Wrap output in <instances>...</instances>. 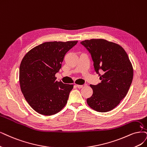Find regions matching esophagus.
Instances as JSON below:
<instances>
[{"label": "esophagus", "mask_w": 147, "mask_h": 147, "mask_svg": "<svg viewBox=\"0 0 147 147\" xmlns=\"http://www.w3.org/2000/svg\"><path fill=\"white\" fill-rule=\"evenodd\" d=\"M76 86L78 88H82L83 87V85H76Z\"/></svg>", "instance_id": "esophagus-1"}]
</instances>
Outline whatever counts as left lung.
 Returning <instances> with one entry per match:
<instances>
[{"instance_id": "obj_1", "label": "left lung", "mask_w": 147, "mask_h": 147, "mask_svg": "<svg viewBox=\"0 0 147 147\" xmlns=\"http://www.w3.org/2000/svg\"><path fill=\"white\" fill-rule=\"evenodd\" d=\"M91 55L96 72L101 82L90 85L93 94L86 100L92 109L110 111L126 96L133 78V68L124 49L105 39H92L80 42ZM103 74L100 75L98 71Z\"/></svg>"}]
</instances>
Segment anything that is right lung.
<instances>
[{"label": "right lung", "mask_w": 147, "mask_h": 147, "mask_svg": "<svg viewBox=\"0 0 147 147\" xmlns=\"http://www.w3.org/2000/svg\"><path fill=\"white\" fill-rule=\"evenodd\" d=\"M78 42L43 43L30 50L22 61V93L30 107L40 115H54L67 104L73 85L57 82L55 74L62 67L65 54Z\"/></svg>", "instance_id": "right-lung-1"}]
</instances>
